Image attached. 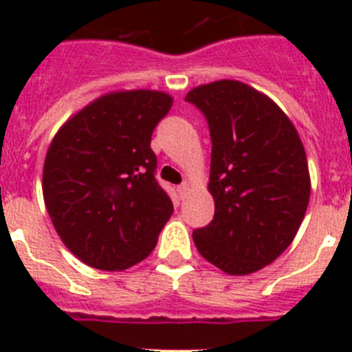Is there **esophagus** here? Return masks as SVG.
Returning <instances> with one entry per match:
<instances>
[{
  "instance_id": "34e87169",
  "label": "esophagus",
  "mask_w": 352,
  "mask_h": 352,
  "mask_svg": "<svg viewBox=\"0 0 352 352\" xmlns=\"http://www.w3.org/2000/svg\"><path fill=\"white\" fill-rule=\"evenodd\" d=\"M186 190H188V183H182V185H178L179 197H183V195L186 194Z\"/></svg>"
}]
</instances>
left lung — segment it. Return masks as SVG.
<instances>
[{
    "label": "left lung",
    "instance_id": "1",
    "mask_svg": "<svg viewBox=\"0 0 352 352\" xmlns=\"http://www.w3.org/2000/svg\"><path fill=\"white\" fill-rule=\"evenodd\" d=\"M211 138L213 220L192 232L199 254L229 275L272 264L309 206L310 176L296 129L268 96L239 80L188 91Z\"/></svg>",
    "mask_w": 352,
    "mask_h": 352
}]
</instances>
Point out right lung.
I'll return each instance as SVG.
<instances>
[{
	"instance_id": "add662e5",
	"label": "right lung",
	"mask_w": 352,
	"mask_h": 352,
	"mask_svg": "<svg viewBox=\"0 0 352 352\" xmlns=\"http://www.w3.org/2000/svg\"><path fill=\"white\" fill-rule=\"evenodd\" d=\"M170 105L162 91L109 93L70 118L49 146L45 208L61 241L91 268L120 272L141 263L173 214L149 146Z\"/></svg>"
}]
</instances>
